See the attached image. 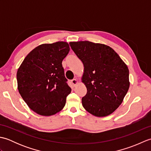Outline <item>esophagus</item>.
I'll use <instances>...</instances> for the list:
<instances>
[{"label":"esophagus","mask_w":151,"mask_h":151,"mask_svg":"<svg viewBox=\"0 0 151 151\" xmlns=\"http://www.w3.org/2000/svg\"><path fill=\"white\" fill-rule=\"evenodd\" d=\"M71 83H72V84H73V86H75L78 84V80H76V79H73L71 81Z\"/></svg>","instance_id":"esophagus-1"}]
</instances>
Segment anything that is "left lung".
I'll return each mask as SVG.
<instances>
[{
	"mask_svg": "<svg viewBox=\"0 0 151 151\" xmlns=\"http://www.w3.org/2000/svg\"><path fill=\"white\" fill-rule=\"evenodd\" d=\"M69 45L84 67L81 80L87 93L82 99L83 107L96 117L110 115L123 102L130 87L126 63L106 45L88 41Z\"/></svg>",
	"mask_w": 151,
	"mask_h": 151,
	"instance_id": "1",
	"label": "left lung"
}]
</instances>
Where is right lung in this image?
Here are the masks:
<instances>
[{"mask_svg": "<svg viewBox=\"0 0 151 151\" xmlns=\"http://www.w3.org/2000/svg\"><path fill=\"white\" fill-rule=\"evenodd\" d=\"M69 50L64 41L40 45L28 53L19 67V93L36 114L50 116L65 106L71 89L66 82L62 63Z\"/></svg>", "mask_w": 151, "mask_h": 151, "instance_id": "add662e5", "label": "right lung"}]
</instances>
